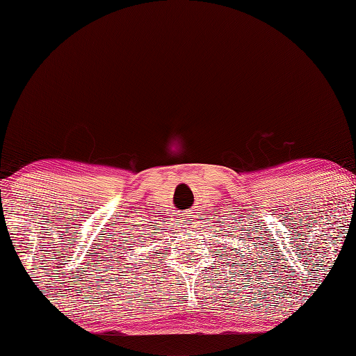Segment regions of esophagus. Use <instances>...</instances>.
<instances>
[{"label": "esophagus", "mask_w": 356, "mask_h": 356, "mask_svg": "<svg viewBox=\"0 0 356 356\" xmlns=\"http://www.w3.org/2000/svg\"><path fill=\"white\" fill-rule=\"evenodd\" d=\"M184 222L187 224V227H192V224H193V219H195V216L192 215V213H186L184 215Z\"/></svg>", "instance_id": "esophagus-1"}]
</instances>
